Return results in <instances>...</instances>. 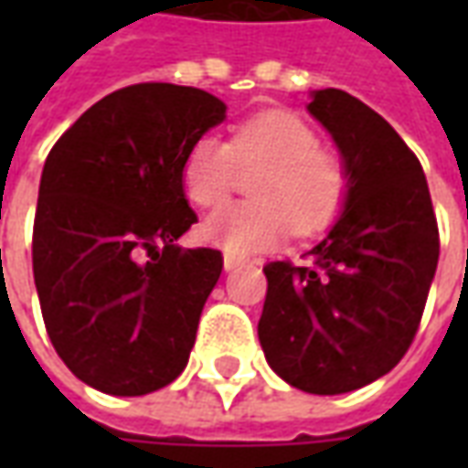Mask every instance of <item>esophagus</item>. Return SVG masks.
<instances>
[{"label": "esophagus", "instance_id": "34e87169", "mask_svg": "<svg viewBox=\"0 0 468 468\" xmlns=\"http://www.w3.org/2000/svg\"><path fill=\"white\" fill-rule=\"evenodd\" d=\"M240 263H243V261H240V258H235V255H230V253L223 255V268H225V271H233V268H238Z\"/></svg>", "mask_w": 468, "mask_h": 468}]
</instances>
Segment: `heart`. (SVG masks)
I'll return each mask as SVG.
<instances>
[{"label": "heart", "mask_w": 468, "mask_h": 468, "mask_svg": "<svg viewBox=\"0 0 468 468\" xmlns=\"http://www.w3.org/2000/svg\"><path fill=\"white\" fill-rule=\"evenodd\" d=\"M238 167H261L250 180L255 200L225 205L200 225L203 240L228 253L271 250L291 233H324L341 218L351 190L344 157L321 147L314 127L288 110H265L238 122L228 143L215 134L197 137L180 167L187 200L197 207L220 205Z\"/></svg>", "instance_id": "obj_1"}]
</instances>
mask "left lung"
I'll use <instances>...</instances> for the list:
<instances>
[{"label": "left lung", "instance_id": "obj_1", "mask_svg": "<svg viewBox=\"0 0 468 468\" xmlns=\"http://www.w3.org/2000/svg\"><path fill=\"white\" fill-rule=\"evenodd\" d=\"M311 115L351 173L344 215L303 265L273 261L258 338L271 368L318 396L381 378L413 344L439 263V225L419 157L378 112L318 90Z\"/></svg>", "mask_w": 468, "mask_h": 468}]
</instances>
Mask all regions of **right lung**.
Here are the masks:
<instances>
[{
	"instance_id": "1",
	"label": "right lung",
	"mask_w": 468,
	"mask_h": 468,
	"mask_svg": "<svg viewBox=\"0 0 468 468\" xmlns=\"http://www.w3.org/2000/svg\"><path fill=\"white\" fill-rule=\"evenodd\" d=\"M223 117L205 90L140 82L95 102L47 154L37 295L57 356L97 391L144 396L187 366L223 253L175 243L197 223L180 167Z\"/></svg>"
}]
</instances>
